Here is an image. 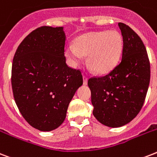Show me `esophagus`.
<instances>
[{
  "label": "esophagus",
  "instance_id": "34e87169",
  "mask_svg": "<svg viewBox=\"0 0 157 157\" xmlns=\"http://www.w3.org/2000/svg\"><path fill=\"white\" fill-rule=\"evenodd\" d=\"M87 81H88V77L86 75H84L83 76V83L84 85H87Z\"/></svg>",
  "mask_w": 157,
  "mask_h": 157
}]
</instances>
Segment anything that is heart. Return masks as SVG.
Instances as JSON below:
<instances>
[{
    "mask_svg": "<svg viewBox=\"0 0 157 157\" xmlns=\"http://www.w3.org/2000/svg\"><path fill=\"white\" fill-rule=\"evenodd\" d=\"M123 49V38L118 31L93 32L79 37L75 47L68 45L65 54L72 66L78 65L87 54V63L99 74H106L118 63Z\"/></svg>",
    "mask_w": 157,
    "mask_h": 157,
    "instance_id": "obj_1",
    "label": "heart"
}]
</instances>
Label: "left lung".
Returning a JSON list of instances; mask_svg holds the SVG:
<instances>
[{"instance_id":"left-lung-1","label":"left lung","mask_w":157,"mask_h":157,"mask_svg":"<svg viewBox=\"0 0 157 157\" xmlns=\"http://www.w3.org/2000/svg\"><path fill=\"white\" fill-rule=\"evenodd\" d=\"M123 36L120 63L104 76L88 80L93 114L105 126L118 128L131 122L142 109L150 83L146 47L128 25L118 23Z\"/></svg>"}]
</instances>
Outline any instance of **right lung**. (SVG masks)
Segmentation results:
<instances>
[{
	"mask_svg": "<svg viewBox=\"0 0 157 157\" xmlns=\"http://www.w3.org/2000/svg\"><path fill=\"white\" fill-rule=\"evenodd\" d=\"M63 27L42 26L19 45L13 58L11 86L24 118L40 131L63 124L68 105L83 84L80 69L68 67Z\"/></svg>",
	"mask_w": 157,
	"mask_h": 157,
	"instance_id": "right-lung-1",
	"label": "right lung"
}]
</instances>
